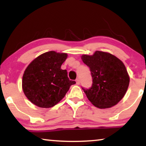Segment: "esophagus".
<instances>
[{
	"label": "esophagus",
	"mask_w": 146,
	"mask_h": 146,
	"mask_svg": "<svg viewBox=\"0 0 146 146\" xmlns=\"http://www.w3.org/2000/svg\"><path fill=\"white\" fill-rule=\"evenodd\" d=\"M76 83L77 85H78L79 84H80V80H79V78L76 79Z\"/></svg>",
	"instance_id": "34e87169"
}]
</instances>
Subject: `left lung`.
I'll list each match as a JSON object with an SVG mask.
<instances>
[{
  "label": "left lung",
  "mask_w": 146,
  "mask_h": 146,
  "mask_svg": "<svg viewBox=\"0 0 146 146\" xmlns=\"http://www.w3.org/2000/svg\"><path fill=\"white\" fill-rule=\"evenodd\" d=\"M83 62L90 69L93 84L82 88L89 100L100 109L111 108L125 95L129 84L124 64L111 54L97 51L93 55H83Z\"/></svg>",
  "instance_id": "1"
}]
</instances>
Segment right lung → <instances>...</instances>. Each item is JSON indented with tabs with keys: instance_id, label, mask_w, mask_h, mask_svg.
I'll return each mask as SVG.
<instances>
[{
	"instance_id": "right-lung-1",
	"label": "right lung",
	"mask_w": 146,
	"mask_h": 146,
	"mask_svg": "<svg viewBox=\"0 0 146 146\" xmlns=\"http://www.w3.org/2000/svg\"><path fill=\"white\" fill-rule=\"evenodd\" d=\"M67 56L66 53L51 51L29 64L23 75V90L33 104L43 108L53 107L76 83L69 79L67 71L61 69Z\"/></svg>"
}]
</instances>
